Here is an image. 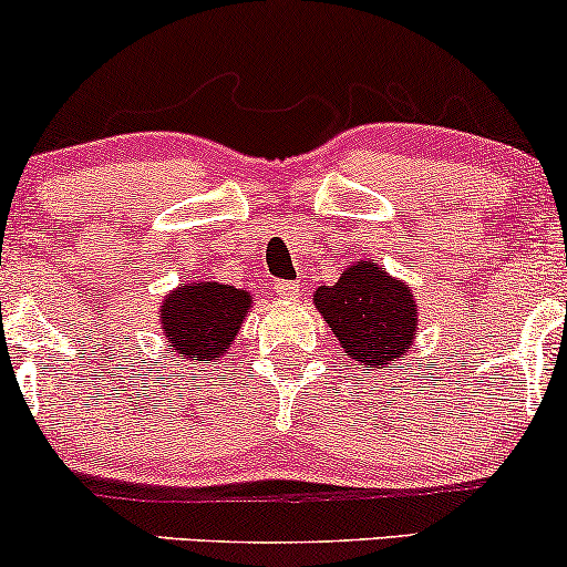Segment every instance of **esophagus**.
Returning <instances> with one entry per match:
<instances>
[{
	"label": "esophagus",
	"instance_id": "1",
	"mask_svg": "<svg viewBox=\"0 0 567 567\" xmlns=\"http://www.w3.org/2000/svg\"><path fill=\"white\" fill-rule=\"evenodd\" d=\"M303 290V282L301 279H290V282H282V279H277L275 282V292L279 298H298Z\"/></svg>",
	"mask_w": 567,
	"mask_h": 567
}]
</instances>
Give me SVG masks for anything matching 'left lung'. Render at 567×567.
Returning <instances> with one entry per match:
<instances>
[{"label":"left lung","mask_w":567,"mask_h":567,"mask_svg":"<svg viewBox=\"0 0 567 567\" xmlns=\"http://www.w3.org/2000/svg\"><path fill=\"white\" fill-rule=\"evenodd\" d=\"M313 306L346 357L374 370L404 359L417 338L412 290L372 261H353L336 285L317 288Z\"/></svg>","instance_id":"obj_1"}]
</instances>
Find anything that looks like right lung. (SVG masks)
Listing matches in <instances>:
<instances>
[{
  "label": "right lung",
  "mask_w": 567,
  "mask_h": 567,
  "mask_svg": "<svg viewBox=\"0 0 567 567\" xmlns=\"http://www.w3.org/2000/svg\"><path fill=\"white\" fill-rule=\"evenodd\" d=\"M248 290L221 282H184L161 306V327L176 357L210 364L221 359L248 313Z\"/></svg>",
  "instance_id": "right-lung-1"
}]
</instances>
